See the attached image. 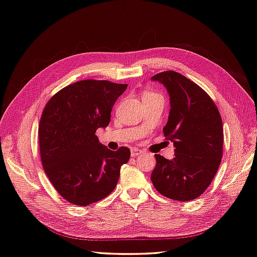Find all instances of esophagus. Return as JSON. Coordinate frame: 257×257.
I'll list each match as a JSON object with an SVG mask.
<instances>
[{"label":"esophagus","instance_id":"1","mask_svg":"<svg viewBox=\"0 0 257 257\" xmlns=\"http://www.w3.org/2000/svg\"><path fill=\"white\" fill-rule=\"evenodd\" d=\"M142 154H144V152H143V151L138 150V149H132V156H133V158H137V156L142 155Z\"/></svg>","mask_w":257,"mask_h":257}]
</instances>
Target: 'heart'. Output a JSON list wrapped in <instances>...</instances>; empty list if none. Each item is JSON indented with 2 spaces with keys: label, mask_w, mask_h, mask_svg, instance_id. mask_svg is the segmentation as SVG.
<instances>
[{
  "label": "heart",
  "mask_w": 257,
  "mask_h": 257,
  "mask_svg": "<svg viewBox=\"0 0 257 257\" xmlns=\"http://www.w3.org/2000/svg\"><path fill=\"white\" fill-rule=\"evenodd\" d=\"M160 96L159 94H156L154 92H150V90H147V92L144 93V95H143V99L144 98H149V97H158ZM161 97V96H160Z\"/></svg>",
  "instance_id": "heart-1"
}]
</instances>
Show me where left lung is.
<instances>
[{
  "mask_svg": "<svg viewBox=\"0 0 257 257\" xmlns=\"http://www.w3.org/2000/svg\"><path fill=\"white\" fill-rule=\"evenodd\" d=\"M167 88L171 110L163 134L175 145V158L155 155L151 175L163 196L187 202L206 190L220 167L223 153L222 119L205 90L176 71L152 77Z\"/></svg>",
  "mask_w": 257,
  "mask_h": 257,
  "instance_id": "8db88e82",
  "label": "left lung"
}]
</instances>
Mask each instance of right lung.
Listing matches in <instances>:
<instances>
[{"label": "right lung", "instance_id": "obj_1", "mask_svg": "<svg viewBox=\"0 0 257 257\" xmlns=\"http://www.w3.org/2000/svg\"><path fill=\"white\" fill-rule=\"evenodd\" d=\"M127 87L108 80H80L46 103L38 127L42 164L51 184L69 203L87 206L115 188L130 150H108L95 133L110 123L112 107Z\"/></svg>", "mask_w": 257, "mask_h": 257}]
</instances>
